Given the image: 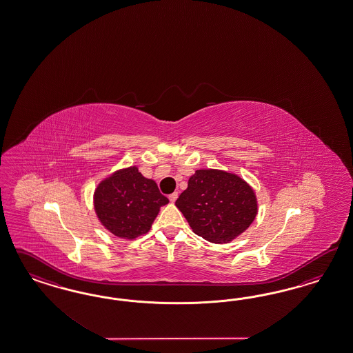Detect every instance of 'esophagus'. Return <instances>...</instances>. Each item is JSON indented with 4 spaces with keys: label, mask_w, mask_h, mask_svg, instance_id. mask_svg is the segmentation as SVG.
Returning <instances> with one entry per match:
<instances>
[{
    "label": "esophagus",
    "mask_w": 353,
    "mask_h": 353,
    "mask_svg": "<svg viewBox=\"0 0 353 353\" xmlns=\"http://www.w3.org/2000/svg\"><path fill=\"white\" fill-rule=\"evenodd\" d=\"M168 198H170V202L174 203V202H176V199L179 198V192H172L171 195H170Z\"/></svg>",
    "instance_id": "1"
}]
</instances>
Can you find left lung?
Returning a JSON list of instances; mask_svg holds the SVG:
<instances>
[{"label":"left lung","instance_id":"left-lung-1","mask_svg":"<svg viewBox=\"0 0 353 353\" xmlns=\"http://www.w3.org/2000/svg\"><path fill=\"white\" fill-rule=\"evenodd\" d=\"M192 232L212 243H229L242 234L257 214L256 195L239 176L198 170L176 201Z\"/></svg>","mask_w":353,"mask_h":353}]
</instances>
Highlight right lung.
<instances>
[{
    "label": "right lung",
    "instance_id": "obj_1",
    "mask_svg": "<svg viewBox=\"0 0 353 353\" xmlns=\"http://www.w3.org/2000/svg\"><path fill=\"white\" fill-rule=\"evenodd\" d=\"M170 202L137 167L115 172L97 186L94 210L108 232L124 239L148 233L161 205Z\"/></svg>",
    "mask_w": 353,
    "mask_h": 353
}]
</instances>
